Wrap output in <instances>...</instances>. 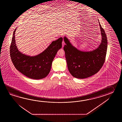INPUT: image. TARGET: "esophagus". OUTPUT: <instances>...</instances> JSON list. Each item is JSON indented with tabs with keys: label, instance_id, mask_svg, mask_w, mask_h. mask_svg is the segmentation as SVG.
I'll return each instance as SVG.
<instances>
[{
	"label": "esophagus",
	"instance_id": "obj_1",
	"mask_svg": "<svg viewBox=\"0 0 122 122\" xmlns=\"http://www.w3.org/2000/svg\"><path fill=\"white\" fill-rule=\"evenodd\" d=\"M62 47H64V46H65V42L64 41H62Z\"/></svg>",
	"mask_w": 122,
	"mask_h": 122
}]
</instances>
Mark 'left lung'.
Here are the masks:
<instances>
[{"mask_svg": "<svg viewBox=\"0 0 122 122\" xmlns=\"http://www.w3.org/2000/svg\"><path fill=\"white\" fill-rule=\"evenodd\" d=\"M102 40L96 49L84 51L73 46L66 36L64 47L67 67L73 77L80 79L88 78L96 74L101 69L106 57L107 39L106 34L99 22Z\"/></svg>", "mask_w": 122, "mask_h": 122, "instance_id": "8db88e82", "label": "left lung"}]
</instances>
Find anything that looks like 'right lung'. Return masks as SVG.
I'll return each mask as SVG.
<instances>
[{
  "mask_svg": "<svg viewBox=\"0 0 122 122\" xmlns=\"http://www.w3.org/2000/svg\"><path fill=\"white\" fill-rule=\"evenodd\" d=\"M13 32L10 47V57L16 69L23 75L34 79L45 78L49 73L53 59L57 51L62 47L63 38L52 42L43 52L34 56L23 54L16 45L15 32Z\"/></svg>",
  "mask_w": 122,
  "mask_h": 122,
  "instance_id": "add662e5",
  "label": "right lung"
}]
</instances>
